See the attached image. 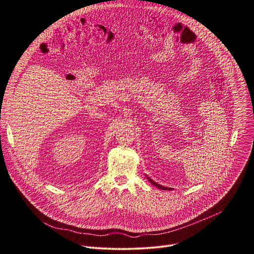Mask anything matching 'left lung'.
Segmentation results:
<instances>
[{
    "label": "left lung",
    "mask_w": 254,
    "mask_h": 254,
    "mask_svg": "<svg viewBox=\"0 0 254 254\" xmlns=\"http://www.w3.org/2000/svg\"><path fill=\"white\" fill-rule=\"evenodd\" d=\"M148 179H149V181H150V183H152L154 186H156V187H158V188H160V189H162V190H171V188H166V187H164V186H161V185L157 184L156 182H154V181H153L152 179H150L149 177H148Z\"/></svg>",
    "instance_id": "left-lung-1"
}]
</instances>
